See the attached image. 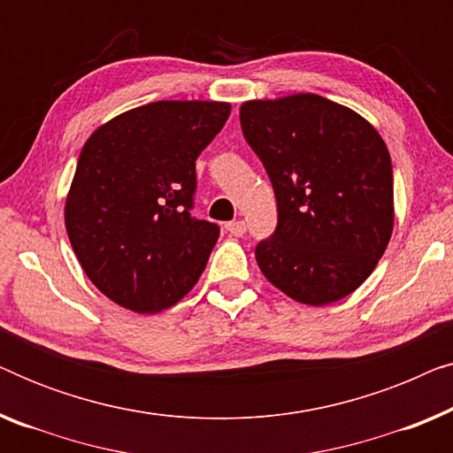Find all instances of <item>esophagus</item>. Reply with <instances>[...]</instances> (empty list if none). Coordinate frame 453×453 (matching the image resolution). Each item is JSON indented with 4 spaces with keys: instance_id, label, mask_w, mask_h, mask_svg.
<instances>
[{
    "instance_id": "obj_1",
    "label": "esophagus",
    "mask_w": 453,
    "mask_h": 453,
    "mask_svg": "<svg viewBox=\"0 0 453 453\" xmlns=\"http://www.w3.org/2000/svg\"><path fill=\"white\" fill-rule=\"evenodd\" d=\"M226 231L231 233L233 237H243L247 226H245L243 220H233V222H228V225H226Z\"/></svg>"
}]
</instances>
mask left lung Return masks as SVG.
Wrapping results in <instances>:
<instances>
[{
    "instance_id": "1",
    "label": "left lung",
    "mask_w": 453,
    "mask_h": 453,
    "mask_svg": "<svg viewBox=\"0 0 453 453\" xmlns=\"http://www.w3.org/2000/svg\"><path fill=\"white\" fill-rule=\"evenodd\" d=\"M241 129L276 196L278 225L256 247L290 299L327 305L367 280L394 228L386 142L355 111L318 95L250 101Z\"/></svg>"
}]
</instances>
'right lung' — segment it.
I'll use <instances>...</instances> for the list:
<instances>
[{
  "mask_svg": "<svg viewBox=\"0 0 453 453\" xmlns=\"http://www.w3.org/2000/svg\"><path fill=\"white\" fill-rule=\"evenodd\" d=\"M228 103L158 101L90 135L65 200V228L86 276L117 305L154 313L194 288L220 234L191 216L196 160Z\"/></svg>",
  "mask_w": 453,
  "mask_h": 453,
  "instance_id": "1",
  "label": "right lung"
}]
</instances>
